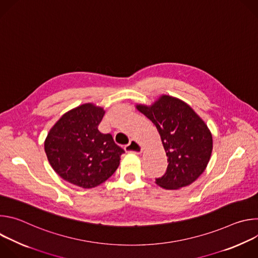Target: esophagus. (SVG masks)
<instances>
[{
	"label": "esophagus",
	"instance_id": "34e87169",
	"mask_svg": "<svg viewBox=\"0 0 258 258\" xmlns=\"http://www.w3.org/2000/svg\"><path fill=\"white\" fill-rule=\"evenodd\" d=\"M124 149L127 153H134V154H141L143 152V147L136 140H131V142L124 147Z\"/></svg>",
	"mask_w": 258,
	"mask_h": 258
}]
</instances>
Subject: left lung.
I'll use <instances>...</instances> for the list:
<instances>
[{
    "label": "left lung",
    "mask_w": 258,
    "mask_h": 258,
    "mask_svg": "<svg viewBox=\"0 0 258 258\" xmlns=\"http://www.w3.org/2000/svg\"><path fill=\"white\" fill-rule=\"evenodd\" d=\"M137 109L157 127L167 156L164 175L156 183L166 190L191 185L205 170L212 152V135L206 123L183 101L161 95L152 105Z\"/></svg>",
    "instance_id": "obj_1"
}]
</instances>
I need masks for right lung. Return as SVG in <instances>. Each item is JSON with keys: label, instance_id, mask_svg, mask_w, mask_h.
<instances>
[{"label": "right lung", "instance_id": "add662e5", "mask_svg": "<svg viewBox=\"0 0 258 258\" xmlns=\"http://www.w3.org/2000/svg\"><path fill=\"white\" fill-rule=\"evenodd\" d=\"M104 108L86 103L64 113L45 140L48 160L64 180L84 189L99 186L111 176L124 150L98 126Z\"/></svg>", "mask_w": 258, "mask_h": 258}]
</instances>
